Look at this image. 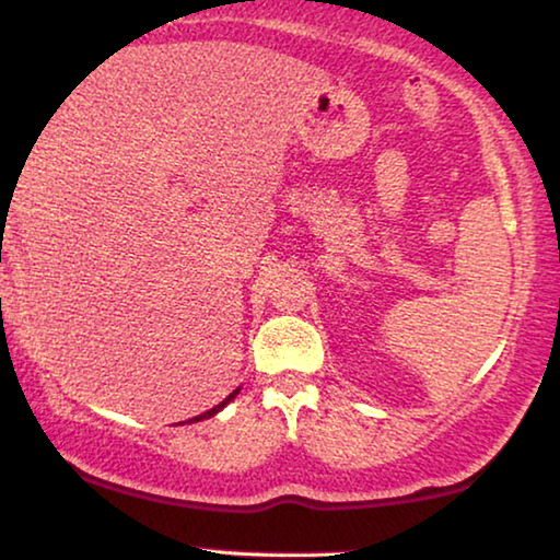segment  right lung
<instances>
[{
    "mask_svg": "<svg viewBox=\"0 0 560 560\" xmlns=\"http://www.w3.org/2000/svg\"><path fill=\"white\" fill-rule=\"evenodd\" d=\"M236 395H238V389H233V392H231V395H229L226 399H223V402H221V405H215V407H211V410H208V412H203V415H198V417H194V420H188V422H200V420H208V417H213L215 412H221V410H223V407H226V405L231 402V399H233V397H236Z\"/></svg>",
    "mask_w": 560,
    "mask_h": 560,
    "instance_id": "right-lung-1",
    "label": "right lung"
}]
</instances>
